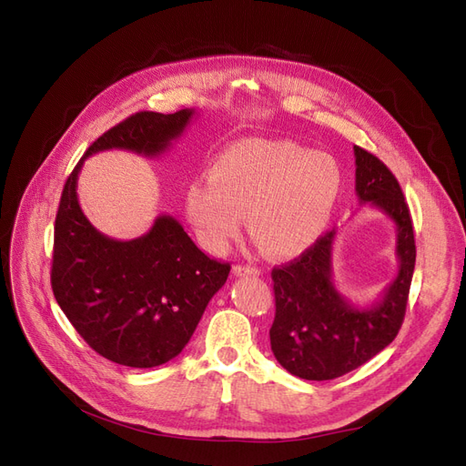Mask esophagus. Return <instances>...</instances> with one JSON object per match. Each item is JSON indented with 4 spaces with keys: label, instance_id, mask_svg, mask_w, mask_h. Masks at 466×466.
I'll return each mask as SVG.
<instances>
[{
    "label": "esophagus",
    "instance_id": "esophagus-1",
    "mask_svg": "<svg viewBox=\"0 0 466 466\" xmlns=\"http://www.w3.org/2000/svg\"><path fill=\"white\" fill-rule=\"evenodd\" d=\"M235 276H260V268L258 266H250V264H237L233 268Z\"/></svg>",
    "mask_w": 466,
    "mask_h": 466
}]
</instances>
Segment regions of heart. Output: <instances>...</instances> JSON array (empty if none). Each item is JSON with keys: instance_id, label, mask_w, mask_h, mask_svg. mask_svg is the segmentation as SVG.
<instances>
[{"instance_id": "obj_1", "label": "heart", "mask_w": 466, "mask_h": 466, "mask_svg": "<svg viewBox=\"0 0 466 466\" xmlns=\"http://www.w3.org/2000/svg\"><path fill=\"white\" fill-rule=\"evenodd\" d=\"M344 190L340 165L288 139H243L190 180L187 216L200 243L223 252L243 225L268 257L301 255L327 231Z\"/></svg>"}]
</instances>
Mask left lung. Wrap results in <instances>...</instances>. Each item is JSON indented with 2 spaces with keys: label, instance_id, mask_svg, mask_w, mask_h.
Instances as JSON below:
<instances>
[{
  "label": "left lung",
  "instance_id": "1",
  "mask_svg": "<svg viewBox=\"0 0 466 466\" xmlns=\"http://www.w3.org/2000/svg\"><path fill=\"white\" fill-rule=\"evenodd\" d=\"M354 155L360 202L380 209L397 225L399 272L373 305H351L332 281L336 229L319 237L299 258L274 268L270 346L281 368L307 380H329L358 370L394 340L406 313L416 262L410 209L383 161L358 146Z\"/></svg>",
  "mask_w": 466,
  "mask_h": 466
}]
</instances>
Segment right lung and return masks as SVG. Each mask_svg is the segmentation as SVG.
<instances>
[{"instance_id": "right-lung-1", "label": "right lung", "mask_w": 466, "mask_h": 466, "mask_svg": "<svg viewBox=\"0 0 466 466\" xmlns=\"http://www.w3.org/2000/svg\"><path fill=\"white\" fill-rule=\"evenodd\" d=\"M192 116L194 108L173 115L144 110L105 132L67 177L56 214L54 298L96 354L128 368H155L177 358L231 266L204 255L167 214L132 241L96 231L81 211L77 177L83 161L105 149L157 157Z\"/></svg>"}]
</instances>
